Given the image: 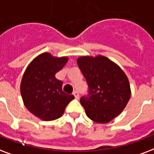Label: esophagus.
<instances>
[{
	"mask_svg": "<svg viewBox=\"0 0 154 154\" xmlns=\"http://www.w3.org/2000/svg\"><path fill=\"white\" fill-rule=\"evenodd\" d=\"M72 94L75 96V98H77V99H78V98H79V94H78V93H77V91H76V90H75V91H73V94Z\"/></svg>",
	"mask_w": 154,
	"mask_h": 154,
	"instance_id": "esophagus-1",
	"label": "esophagus"
}]
</instances>
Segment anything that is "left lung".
I'll use <instances>...</instances> for the list:
<instances>
[{"label":"left lung","mask_w":154,"mask_h":154,"mask_svg":"<svg viewBox=\"0 0 154 154\" xmlns=\"http://www.w3.org/2000/svg\"><path fill=\"white\" fill-rule=\"evenodd\" d=\"M77 65L89 85V94L81 98L86 116L106 124L125 108L131 97L128 78L120 67L103 56H80Z\"/></svg>","instance_id":"1"}]
</instances>
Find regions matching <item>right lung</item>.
Wrapping results in <instances>:
<instances>
[{
    "label": "right lung",
    "mask_w": 154,
    "mask_h": 154,
    "mask_svg": "<svg viewBox=\"0 0 154 154\" xmlns=\"http://www.w3.org/2000/svg\"><path fill=\"white\" fill-rule=\"evenodd\" d=\"M66 56L56 57L48 52L36 56L22 76L20 90L25 106L44 121L58 119L74 98L62 90L61 81L55 75L66 64Z\"/></svg>",
    "instance_id": "1"
}]
</instances>
